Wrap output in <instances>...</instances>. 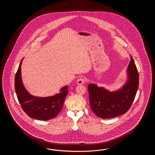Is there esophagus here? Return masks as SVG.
I'll use <instances>...</instances> for the list:
<instances>
[{
	"mask_svg": "<svg viewBox=\"0 0 155 155\" xmlns=\"http://www.w3.org/2000/svg\"><path fill=\"white\" fill-rule=\"evenodd\" d=\"M86 82V80L84 78H80L77 80V84L78 85H82Z\"/></svg>",
	"mask_w": 155,
	"mask_h": 155,
	"instance_id": "obj_1",
	"label": "esophagus"
}]
</instances>
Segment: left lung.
Wrapping results in <instances>:
<instances>
[{"label":"left lung","instance_id":"1","mask_svg":"<svg viewBox=\"0 0 155 155\" xmlns=\"http://www.w3.org/2000/svg\"><path fill=\"white\" fill-rule=\"evenodd\" d=\"M128 80L123 88L110 92L94 84L88 87L91 109L99 117L113 118L125 114L132 105L139 85V74L132 56L128 67Z\"/></svg>","mask_w":155,"mask_h":155}]
</instances>
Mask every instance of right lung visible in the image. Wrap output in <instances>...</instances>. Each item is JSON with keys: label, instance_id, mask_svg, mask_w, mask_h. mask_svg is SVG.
<instances>
[{"label": "right lung", "instance_id": "right-lung-1", "mask_svg": "<svg viewBox=\"0 0 155 155\" xmlns=\"http://www.w3.org/2000/svg\"><path fill=\"white\" fill-rule=\"evenodd\" d=\"M21 60L15 75V91L22 110L31 118L39 120H48L54 118L61 110L68 87L60 89V93L54 96L38 97L31 95L22 84L21 77Z\"/></svg>", "mask_w": 155, "mask_h": 155}]
</instances>
